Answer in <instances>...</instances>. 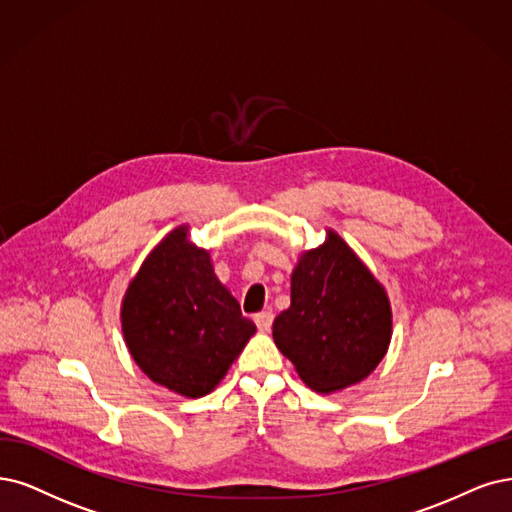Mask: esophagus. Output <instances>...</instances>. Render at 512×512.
Wrapping results in <instances>:
<instances>
[{
    "instance_id": "esophagus-1",
    "label": "esophagus",
    "mask_w": 512,
    "mask_h": 512,
    "mask_svg": "<svg viewBox=\"0 0 512 512\" xmlns=\"http://www.w3.org/2000/svg\"><path fill=\"white\" fill-rule=\"evenodd\" d=\"M253 320H255V325H257L259 331H270L274 314L272 312H259V314H255Z\"/></svg>"
}]
</instances>
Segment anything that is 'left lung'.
Returning a JSON list of instances; mask_svg holds the SVG:
<instances>
[{"label":"left lung","mask_w":512,"mask_h":512,"mask_svg":"<svg viewBox=\"0 0 512 512\" xmlns=\"http://www.w3.org/2000/svg\"><path fill=\"white\" fill-rule=\"evenodd\" d=\"M272 335L301 382L331 394L382 363L392 337L390 299L348 242L327 230L323 244L299 255L291 306L274 318Z\"/></svg>","instance_id":"8db88e82"}]
</instances>
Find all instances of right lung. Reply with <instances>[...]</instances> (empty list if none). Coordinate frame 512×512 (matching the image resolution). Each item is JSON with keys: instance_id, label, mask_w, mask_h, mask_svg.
<instances>
[{"instance_id": "1", "label": "right lung", "mask_w": 512, "mask_h": 512, "mask_svg": "<svg viewBox=\"0 0 512 512\" xmlns=\"http://www.w3.org/2000/svg\"><path fill=\"white\" fill-rule=\"evenodd\" d=\"M187 230L175 227L145 257L128 282L120 320L126 348L151 382L200 399L219 386L257 327Z\"/></svg>"}]
</instances>
